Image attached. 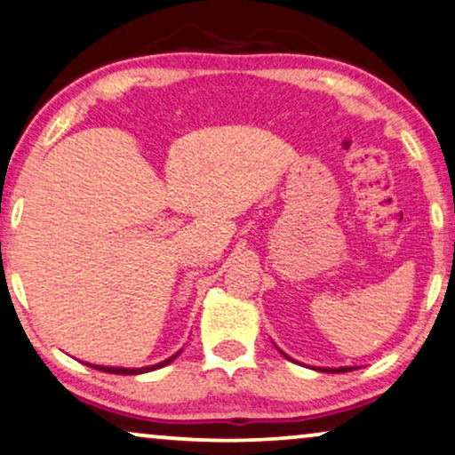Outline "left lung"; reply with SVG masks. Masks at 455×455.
Wrapping results in <instances>:
<instances>
[{
  "mask_svg": "<svg viewBox=\"0 0 455 455\" xmlns=\"http://www.w3.org/2000/svg\"><path fill=\"white\" fill-rule=\"evenodd\" d=\"M281 354H283V351H281ZM284 358H289V355H284ZM316 371H320V372H349V371H355V368H351V366H343V368H316Z\"/></svg>",
  "mask_w": 455,
  "mask_h": 455,
  "instance_id": "8db88e82",
  "label": "left lung"
}]
</instances>
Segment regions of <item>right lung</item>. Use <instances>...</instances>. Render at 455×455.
<instances>
[{"mask_svg":"<svg viewBox=\"0 0 455 455\" xmlns=\"http://www.w3.org/2000/svg\"><path fill=\"white\" fill-rule=\"evenodd\" d=\"M180 354V351H179ZM179 354H174L172 358H168L164 362H160V364H154V366H145V368H116V366H95V364H87L91 368H95V371H101V372H110V374H141V372H149V371H157V368L171 364V362L177 358Z\"/></svg>","mask_w":455,"mask_h":455,"instance_id":"1","label":"right lung"}]
</instances>
